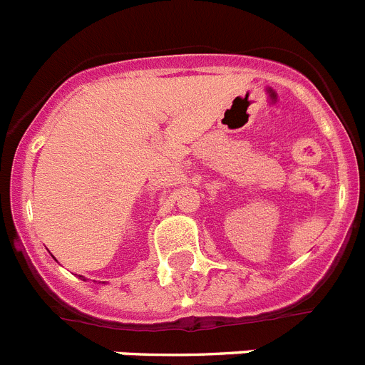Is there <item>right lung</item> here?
<instances>
[{"mask_svg":"<svg viewBox=\"0 0 365 365\" xmlns=\"http://www.w3.org/2000/svg\"><path fill=\"white\" fill-rule=\"evenodd\" d=\"M79 277H81V275H79ZM83 280H86V279H85V277H83Z\"/></svg>","mask_w":365,"mask_h":365,"instance_id":"obj_1","label":"right lung"}]
</instances>
